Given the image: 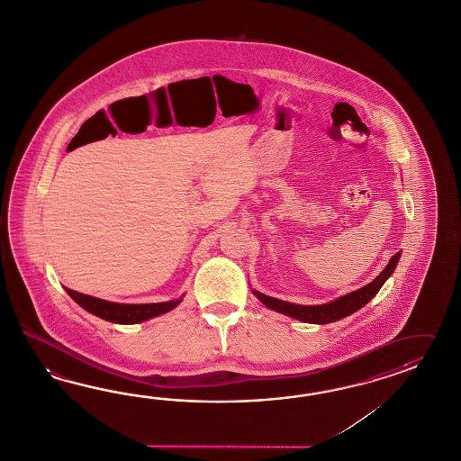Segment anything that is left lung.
Masks as SVG:
<instances>
[{"label":"left lung","instance_id":"obj_1","mask_svg":"<svg viewBox=\"0 0 461 461\" xmlns=\"http://www.w3.org/2000/svg\"><path fill=\"white\" fill-rule=\"evenodd\" d=\"M400 255L402 253H396L394 257H392V259L386 265V268L375 280L368 283L366 286L359 288L357 292L348 293L345 296H339L335 302H330V303L308 306V304H294L290 303V302H283V300L271 298V296L255 292V290H253V294L258 298L261 303L265 304L267 308L273 310V312L292 316L294 320H300V321H304V323H316V325L333 323V321H338V320H341L345 316H349V314L358 312L359 308H363L376 293L380 292L383 283L392 276V273L396 268Z\"/></svg>","mask_w":461,"mask_h":461}]
</instances>
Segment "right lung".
<instances>
[{"label":"right lung","instance_id":"1","mask_svg":"<svg viewBox=\"0 0 461 461\" xmlns=\"http://www.w3.org/2000/svg\"><path fill=\"white\" fill-rule=\"evenodd\" d=\"M67 293L81 308H85L86 312L96 314V316H100V318L106 320V321L120 323V325H133V323L147 321L149 318L168 313L169 310L176 308L181 303V298L180 300H173V302H165V303H113V302L100 300V298H95V296H90V294L73 292L69 288H67Z\"/></svg>","mask_w":461,"mask_h":461}]
</instances>
